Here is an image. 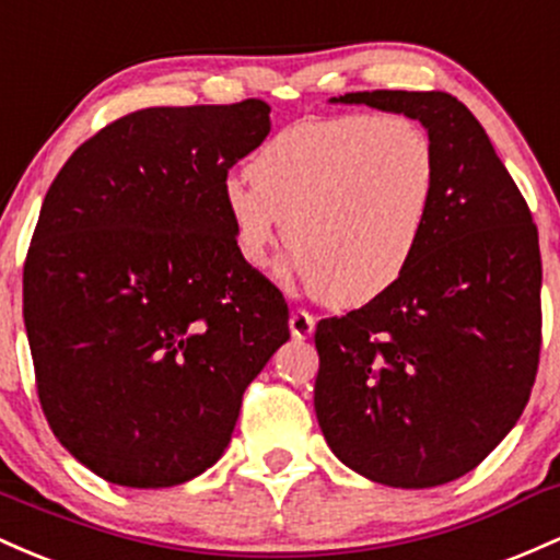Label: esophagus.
<instances>
[{
    "label": "esophagus",
    "mask_w": 560,
    "mask_h": 560,
    "mask_svg": "<svg viewBox=\"0 0 560 560\" xmlns=\"http://www.w3.org/2000/svg\"><path fill=\"white\" fill-rule=\"evenodd\" d=\"M288 325H291L293 338H299V341H301V338H310L314 332V317L304 310L291 312V319H288Z\"/></svg>",
    "instance_id": "1"
}]
</instances>
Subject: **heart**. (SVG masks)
Instances as JSON below:
<instances>
[{"label":"heart","instance_id":"b5f03b06","mask_svg":"<svg viewBox=\"0 0 560 560\" xmlns=\"http://www.w3.org/2000/svg\"><path fill=\"white\" fill-rule=\"evenodd\" d=\"M222 185L235 250L269 264L288 224L291 272L325 304L354 310L410 269L439 190L431 135L397 113L301 118Z\"/></svg>","mask_w":560,"mask_h":560}]
</instances>
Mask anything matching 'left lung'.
<instances>
[{
    "label": "left lung",
    "instance_id": "left-lung-1",
    "mask_svg": "<svg viewBox=\"0 0 560 560\" xmlns=\"http://www.w3.org/2000/svg\"><path fill=\"white\" fill-rule=\"evenodd\" d=\"M330 103L416 118L436 144L429 228L397 285L319 319L314 412L332 455L375 483L466 476L529 401L542 343L537 228L487 131L447 92H349Z\"/></svg>",
    "mask_w": 560,
    "mask_h": 560
}]
</instances>
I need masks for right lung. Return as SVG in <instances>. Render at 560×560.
I'll use <instances>...</instances> for the list:
<instances>
[{"label":"right lung","instance_id":"1","mask_svg":"<svg viewBox=\"0 0 560 560\" xmlns=\"http://www.w3.org/2000/svg\"><path fill=\"white\" fill-rule=\"evenodd\" d=\"M269 105L144 108L49 185L23 319L49 429L100 479L185 483L228 450L243 392L291 338L288 304L237 256L222 185Z\"/></svg>","mask_w":560,"mask_h":560}]
</instances>
